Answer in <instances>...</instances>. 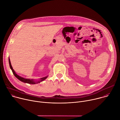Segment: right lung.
<instances>
[{
  "mask_svg": "<svg viewBox=\"0 0 120 120\" xmlns=\"http://www.w3.org/2000/svg\"><path fill=\"white\" fill-rule=\"evenodd\" d=\"M8 61H9V66H10V69H11L14 75L15 76V77L16 78H18L19 80H20V81L23 82H25V83H29V84H36V83H40V82L43 81L44 80H45V79H46L48 76H46L45 77H43V78H40L39 80H34L33 79H27V78H25L24 77H22L21 76H20L19 75H17L15 71H14V70L13 69V67L11 65V62H10V59H9V57L8 58Z\"/></svg>",
  "mask_w": 120,
  "mask_h": 120,
  "instance_id": "add662e5",
  "label": "right lung"
}]
</instances>
